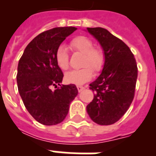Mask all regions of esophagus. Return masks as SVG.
<instances>
[{
	"label": "esophagus",
	"instance_id": "obj_1",
	"mask_svg": "<svg viewBox=\"0 0 156 156\" xmlns=\"http://www.w3.org/2000/svg\"><path fill=\"white\" fill-rule=\"evenodd\" d=\"M77 88H78V91L80 92V91H82V90H83L85 87H82V86H78V87H77Z\"/></svg>",
	"mask_w": 156,
	"mask_h": 156
}]
</instances>
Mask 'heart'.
<instances>
[{"label":"heart","instance_id":"obj_1","mask_svg":"<svg viewBox=\"0 0 156 156\" xmlns=\"http://www.w3.org/2000/svg\"><path fill=\"white\" fill-rule=\"evenodd\" d=\"M70 45L74 50L84 54L85 57L83 59V66L85 68L78 70H71L66 73L65 79L68 83L81 85L91 79L93 73L91 68L95 72L102 69L104 63V53L99 48H93L92 41L85 36L74 38L71 41ZM55 58L59 68L62 70L68 69L69 67V58L68 49L65 45L61 44L57 48Z\"/></svg>","mask_w":156,"mask_h":156}]
</instances>
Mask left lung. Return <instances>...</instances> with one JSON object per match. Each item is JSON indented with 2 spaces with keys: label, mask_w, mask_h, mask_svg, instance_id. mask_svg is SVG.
I'll list each match as a JSON object with an SVG mask.
<instances>
[{
  "label": "left lung",
  "mask_w": 156,
  "mask_h": 156,
  "mask_svg": "<svg viewBox=\"0 0 156 156\" xmlns=\"http://www.w3.org/2000/svg\"><path fill=\"white\" fill-rule=\"evenodd\" d=\"M87 30L100 43L104 56L101 73L90 84L95 95L87 112L98 125H112L123 116L133 101L137 64L129 48L108 30L87 27Z\"/></svg>",
  "instance_id": "1"
}]
</instances>
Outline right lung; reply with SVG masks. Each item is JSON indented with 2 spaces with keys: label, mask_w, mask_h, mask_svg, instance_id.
I'll list each match as a JSON object with an SVG mask.
<instances>
[{
  "label": "right lung",
  "mask_w": 156,
  "mask_h": 156,
  "mask_svg": "<svg viewBox=\"0 0 156 156\" xmlns=\"http://www.w3.org/2000/svg\"><path fill=\"white\" fill-rule=\"evenodd\" d=\"M76 30L73 27H55L41 33L29 43L18 62L19 95L29 113L44 126L63 121L78 93L74 84L51 90L52 85H61L64 77L56 62V49Z\"/></svg>",
  "instance_id": "obj_1"
}]
</instances>
